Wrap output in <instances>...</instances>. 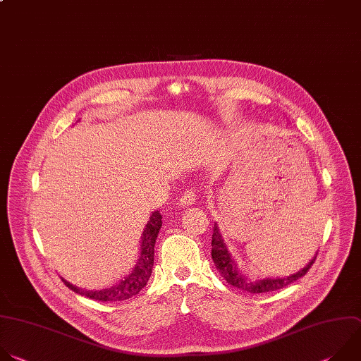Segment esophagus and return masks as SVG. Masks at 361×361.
I'll return each mask as SVG.
<instances>
[{
  "mask_svg": "<svg viewBox=\"0 0 361 361\" xmlns=\"http://www.w3.org/2000/svg\"><path fill=\"white\" fill-rule=\"evenodd\" d=\"M196 202V190L195 189H186L182 196L179 197L180 206H190Z\"/></svg>",
  "mask_w": 361,
  "mask_h": 361,
  "instance_id": "esophagus-1",
  "label": "esophagus"
}]
</instances>
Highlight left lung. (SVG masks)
Here are the masks:
<instances>
[{
    "label": "left lung",
    "instance_id": "8db88e82",
    "mask_svg": "<svg viewBox=\"0 0 361 361\" xmlns=\"http://www.w3.org/2000/svg\"><path fill=\"white\" fill-rule=\"evenodd\" d=\"M316 256L298 273H293L290 276L286 277H266L260 280H252L249 276L242 273L235 264V260L232 259V255L228 252V247L225 245V240L222 239V235L219 232L218 224H214L213 226V235H212V259L213 263L216 264V269L219 270L222 277L233 287L239 290H245L247 293H266V292H274L279 289H283V287L292 284L302 276H305L309 269L313 266Z\"/></svg>",
    "mask_w": 361,
    "mask_h": 361
}]
</instances>
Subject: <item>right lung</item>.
Segmentation results:
<instances>
[{"label":"right lung","instance_id":"1","mask_svg":"<svg viewBox=\"0 0 361 361\" xmlns=\"http://www.w3.org/2000/svg\"><path fill=\"white\" fill-rule=\"evenodd\" d=\"M162 226V214L157 209L143 229V233L140 236V256L132 269V271L125 276L122 280L115 283L114 286L108 287V289L102 290H81L77 286L71 284L69 281H62L66 284L68 289L74 290L75 293L85 296L88 299L97 300V302H122L126 299L133 298L137 295L143 287L147 286L152 267H154V253H155V242L159 233V229Z\"/></svg>","mask_w":361,"mask_h":361}]
</instances>
